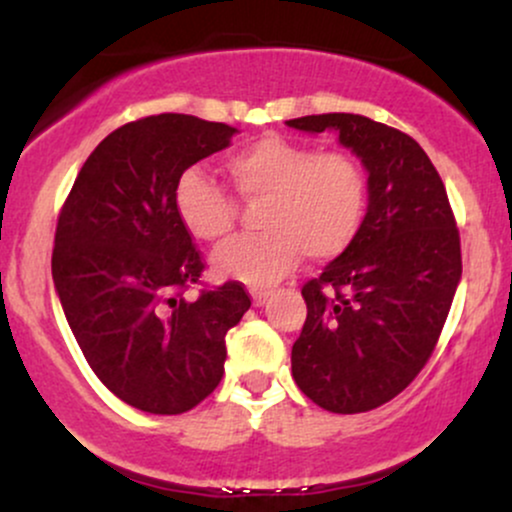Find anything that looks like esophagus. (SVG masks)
I'll list each match as a JSON object with an SVG mask.
<instances>
[{"label":"esophagus","instance_id":"34e87169","mask_svg":"<svg viewBox=\"0 0 512 512\" xmlns=\"http://www.w3.org/2000/svg\"><path fill=\"white\" fill-rule=\"evenodd\" d=\"M250 296H252V303L255 305H264L269 301V296H272V291L267 289H250Z\"/></svg>","mask_w":512,"mask_h":512}]
</instances>
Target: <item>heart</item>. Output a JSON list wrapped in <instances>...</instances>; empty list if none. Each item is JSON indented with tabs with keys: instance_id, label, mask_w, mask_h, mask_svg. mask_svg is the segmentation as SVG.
<instances>
[{
	"instance_id": "heart-1",
	"label": "heart",
	"mask_w": 512,
	"mask_h": 512,
	"mask_svg": "<svg viewBox=\"0 0 512 512\" xmlns=\"http://www.w3.org/2000/svg\"><path fill=\"white\" fill-rule=\"evenodd\" d=\"M223 168L243 202H264L257 216L264 231L223 245L214 257L219 272L264 286L289 274L303 252L327 262L356 243L368 211V178L346 151H317L264 134L233 151ZM175 211L190 236L223 243L240 207L221 182L190 168L175 185Z\"/></svg>"
}]
</instances>
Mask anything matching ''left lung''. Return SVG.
Wrapping results in <instances>:
<instances>
[{"mask_svg": "<svg viewBox=\"0 0 512 512\" xmlns=\"http://www.w3.org/2000/svg\"><path fill=\"white\" fill-rule=\"evenodd\" d=\"M286 125L334 129L368 170L361 233L303 284L308 315L291 349L305 397L361 414L397 397L436 349L462 276L460 231L436 166L409 134L351 113Z\"/></svg>", "mask_w": 512, "mask_h": 512, "instance_id": "8db88e82", "label": "left lung"}]
</instances>
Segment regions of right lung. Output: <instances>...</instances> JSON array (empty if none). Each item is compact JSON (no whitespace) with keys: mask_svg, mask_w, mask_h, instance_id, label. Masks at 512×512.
Returning a JSON list of instances; mask_svg holds the SVG:
<instances>
[{"mask_svg":"<svg viewBox=\"0 0 512 512\" xmlns=\"http://www.w3.org/2000/svg\"><path fill=\"white\" fill-rule=\"evenodd\" d=\"M236 129L163 113L127 122L93 149L57 216L52 279L98 380L149 414H182L223 378L226 332L250 308L240 281L202 289L204 257L175 211L192 163Z\"/></svg>","mask_w":512,"mask_h":512,"instance_id":"right-lung-1","label":"right lung"}]
</instances>
